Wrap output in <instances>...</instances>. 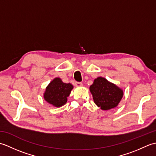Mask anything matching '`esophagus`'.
<instances>
[{
    "label": "esophagus",
    "instance_id": "obj_1",
    "mask_svg": "<svg viewBox=\"0 0 156 156\" xmlns=\"http://www.w3.org/2000/svg\"><path fill=\"white\" fill-rule=\"evenodd\" d=\"M75 86L76 87H80L82 86V82H75Z\"/></svg>",
    "mask_w": 156,
    "mask_h": 156
}]
</instances>
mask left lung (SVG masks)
I'll list each match as a JSON object with an SVG mask.
<instances>
[{
	"label": "left lung",
	"mask_w": 156,
	"mask_h": 156,
	"mask_svg": "<svg viewBox=\"0 0 156 156\" xmlns=\"http://www.w3.org/2000/svg\"><path fill=\"white\" fill-rule=\"evenodd\" d=\"M90 90L94 103L104 111L117 107L123 95L121 88L102 77L95 79Z\"/></svg>",
	"instance_id": "1"
}]
</instances>
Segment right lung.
Instances as JSON below:
<instances>
[{
	"label": "right lung",
	"instance_id": "1",
	"mask_svg": "<svg viewBox=\"0 0 156 156\" xmlns=\"http://www.w3.org/2000/svg\"><path fill=\"white\" fill-rule=\"evenodd\" d=\"M73 86L64 83L60 78L54 79L46 88L44 98L48 103L55 107H62L66 103Z\"/></svg>",
	"mask_w": 156,
	"mask_h": 156
}]
</instances>
